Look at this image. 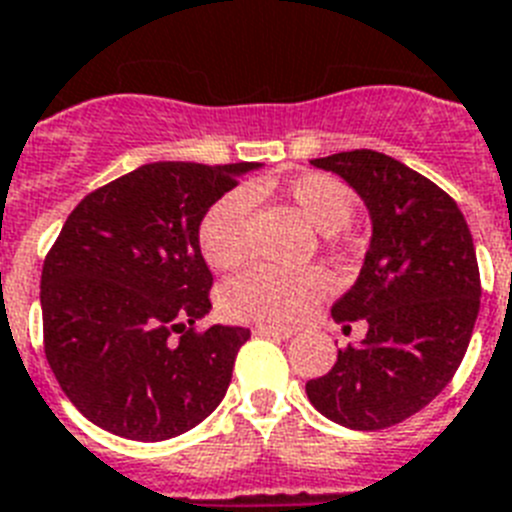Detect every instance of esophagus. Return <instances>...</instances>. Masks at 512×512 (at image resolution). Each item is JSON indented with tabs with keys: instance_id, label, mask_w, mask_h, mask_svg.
I'll return each instance as SVG.
<instances>
[{
	"instance_id": "1",
	"label": "esophagus",
	"mask_w": 512,
	"mask_h": 512,
	"mask_svg": "<svg viewBox=\"0 0 512 512\" xmlns=\"http://www.w3.org/2000/svg\"><path fill=\"white\" fill-rule=\"evenodd\" d=\"M257 336H270V339H278V342H286V339H292L294 331L289 328H273V326H255Z\"/></svg>"
}]
</instances>
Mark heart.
<instances>
[{"mask_svg":"<svg viewBox=\"0 0 512 512\" xmlns=\"http://www.w3.org/2000/svg\"><path fill=\"white\" fill-rule=\"evenodd\" d=\"M297 213L328 239L342 234L355 220V194L334 176L302 173L281 186ZM252 199L244 189L223 194L199 223V249L207 265L228 270L247 255V218ZM326 292V278L315 270H276L255 265L242 276L231 278L220 289V310L226 318L257 326L286 328L305 318V313Z\"/></svg>","mask_w":512,"mask_h":512,"instance_id":"obj_1","label":"heart"}]
</instances>
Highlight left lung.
<instances>
[{
	"instance_id": "obj_1",
	"label": "left lung",
	"mask_w": 512,
	"mask_h": 512,
	"mask_svg": "<svg viewBox=\"0 0 512 512\" xmlns=\"http://www.w3.org/2000/svg\"><path fill=\"white\" fill-rule=\"evenodd\" d=\"M371 215V244L336 323L365 321L360 344L307 381V400L355 431L389 429L429 405L458 371L479 318V263L460 207L429 178L373 149L310 160Z\"/></svg>"
}]
</instances>
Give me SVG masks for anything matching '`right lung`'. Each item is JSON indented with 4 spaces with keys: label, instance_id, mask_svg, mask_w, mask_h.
<instances>
[{
    "label": "right lung",
    "instance_id": "add662e5",
    "mask_svg": "<svg viewBox=\"0 0 512 512\" xmlns=\"http://www.w3.org/2000/svg\"><path fill=\"white\" fill-rule=\"evenodd\" d=\"M260 162H147L83 197L41 270L44 350L99 429L162 442L226 397L249 328L194 331L213 305L199 223Z\"/></svg>",
    "mask_w": 512,
    "mask_h": 512
}]
</instances>
